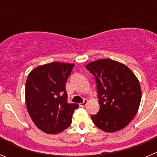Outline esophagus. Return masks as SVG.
Listing matches in <instances>:
<instances>
[{
  "mask_svg": "<svg viewBox=\"0 0 157 157\" xmlns=\"http://www.w3.org/2000/svg\"><path fill=\"white\" fill-rule=\"evenodd\" d=\"M87 102H88V101H87L86 99H84V101H83L82 103L79 104V106L80 107H85L86 105Z\"/></svg>",
  "mask_w": 157,
  "mask_h": 157,
  "instance_id": "obj_1",
  "label": "esophagus"
}]
</instances>
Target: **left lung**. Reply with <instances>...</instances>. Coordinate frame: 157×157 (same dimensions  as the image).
<instances>
[{"instance_id":"1","label":"left lung","mask_w":157,"mask_h":157,"mask_svg":"<svg viewBox=\"0 0 157 157\" xmlns=\"http://www.w3.org/2000/svg\"><path fill=\"white\" fill-rule=\"evenodd\" d=\"M95 77L100 110L91 120L98 128L112 133L127 127L138 112L141 98L140 83L128 67L110 59L86 66Z\"/></svg>"}]
</instances>
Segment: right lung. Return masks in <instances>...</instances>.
<instances>
[{
    "label": "right lung",
    "mask_w": 157,
    "mask_h": 157,
    "mask_svg": "<svg viewBox=\"0 0 157 157\" xmlns=\"http://www.w3.org/2000/svg\"><path fill=\"white\" fill-rule=\"evenodd\" d=\"M74 63L53 62L33 69L27 77L25 99L28 113L37 128L50 134L71 125L77 104H68L65 84Z\"/></svg>",
    "instance_id": "obj_1"
}]
</instances>
